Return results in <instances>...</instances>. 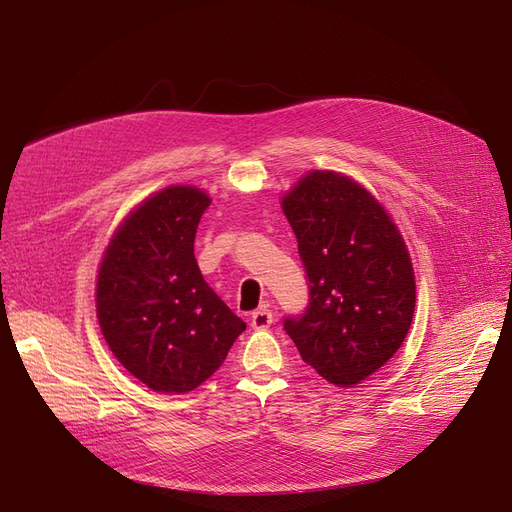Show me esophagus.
<instances>
[{
  "label": "esophagus",
  "instance_id": "esophagus-1",
  "mask_svg": "<svg viewBox=\"0 0 512 512\" xmlns=\"http://www.w3.org/2000/svg\"><path fill=\"white\" fill-rule=\"evenodd\" d=\"M272 322H274V314H272V309H268V307H261V309H257L251 314V326L255 330L270 328Z\"/></svg>",
  "mask_w": 512,
  "mask_h": 512
}]
</instances>
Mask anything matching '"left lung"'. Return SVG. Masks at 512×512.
Instances as JSON below:
<instances>
[{
  "instance_id": "8db88e82",
  "label": "left lung",
  "mask_w": 512,
  "mask_h": 512,
  "mask_svg": "<svg viewBox=\"0 0 512 512\" xmlns=\"http://www.w3.org/2000/svg\"><path fill=\"white\" fill-rule=\"evenodd\" d=\"M309 280V305L286 318L305 364L337 387L358 385L402 347L416 282L391 215L349 175L309 171L282 196Z\"/></svg>"
}]
</instances>
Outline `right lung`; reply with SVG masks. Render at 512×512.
Returning a JSON list of instances; mask_svg holds the SVG:
<instances>
[{
	"mask_svg": "<svg viewBox=\"0 0 512 512\" xmlns=\"http://www.w3.org/2000/svg\"><path fill=\"white\" fill-rule=\"evenodd\" d=\"M209 205L196 186L152 194L123 219L98 268L102 335L123 368L152 391L196 389L247 328L198 270L194 236Z\"/></svg>",
	"mask_w": 512,
	"mask_h": 512,
	"instance_id": "obj_1",
	"label": "right lung"
}]
</instances>
